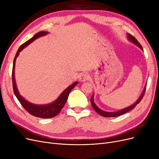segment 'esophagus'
Here are the masks:
<instances>
[{"label": "esophagus", "mask_w": 159, "mask_h": 159, "mask_svg": "<svg viewBox=\"0 0 159 159\" xmlns=\"http://www.w3.org/2000/svg\"><path fill=\"white\" fill-rule=\"evenodd\" d=\"M80 81H85L89 79V75L87 73H83L80 75Z\"/></svg>", "instance_id": "obj_1"}]
</instances>
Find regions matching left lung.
<instances>
[{"mask_svg":"<svg viewBox=\"0 0 159 159\" xmlns=\"http://www.w3.org/2000/svg\"><path fill=\"white\" fill-rule=\"evenodd\" d=\"M127 37H128V39H129L130 41H131L132 42H133L134 44H136L137 46H138L142 50H143V47L141 46V45L140 44H139V42L137 41V40L135 38H134V36H133L131 34H127ZM146 86H147V85H146ZM146 86H145V89H144V90H143V93H142L141 95L140 96V98H139V99L137 101V102H136L135 103H134V104H133L132 105H131V106H129V107H127V108H125V109H121V110H120V111H115V112H107V111H103V110H102V109H100L99 108H98V107H97V105H96L95 104V103L93 102V96H92V97H91V99H90L91 103V105H92V107H93V108L94 109V110L95 111L97 112L98 114H99L100 115H102V116H103V117H115L120 116V115H123V114H125V113L129 111H131V109H133L134 107H135L136 105H137L139 103H140L141 99H142L143 98L144 95H145V90H146Z\"/></svg>","mask_w":159,"mask_h":159,"instance_id":"1","label":"left lung"}]
</instances>
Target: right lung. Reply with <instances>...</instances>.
<instances>
[{"instance_id":"add662e5","label":"right lung","mask_w":159,"mask_h":159,"mask_svg":"<svg viewBox=\"0 0 159 159\" xmlns=\"http://www.w3.org/2000/svg\"><path fill=\"white\" fill-rule=\"evenodd\" d=\"M47 32H39L38 33L36 34L30 40H28L26 42L22 44L20 48H19L15 57H14V61H13V68H12V85H13V90L14 95H16V98L19 101V102L22 105V107L26 110L27 111L31 114L33 116H35L37 117L40 118H52L56 116L57 115H58L59 113L61 111V109L64 107L65 103H66V101L68 99V95L71 89H73L75 86L78 84V81H75L73 84L70 85L68 88H67L63 92L61 93V95L59 96L58 98L56 100H55L54 102L51 103L47 104V105H35L32 104L31 103H29L27 102L26 100L24 99L22 96L19 93L15 79H14V66H15V61L16 57H18L19 52H20L22 49L25 48L26 46H27L28 44H30L34 40L37 39L40 36H43L46 34H47Z\"/></svg>"}]
</instances>
